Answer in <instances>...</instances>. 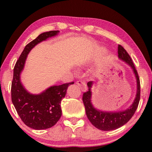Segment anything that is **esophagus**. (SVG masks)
<instances>
[{"instance_id":"obj_1","label":"esophagus","mask_w":152,"mask_h":152,"mask_svg":"<svg viewBox=\"0 0 152 152\" xmlns=\"http://www.w3.org/2000/svg\"><path fill=\"white\" fill-rule=\"evenodd\" d=\"M76 84L80 86V88H81V89H82V91H86V84H85V82H83V81H82V80L77 81Z\"/></svg>"}]
</instances>
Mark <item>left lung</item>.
<instances>
[{
	"mask_svg": "<svg viewBox=\"0 0 152 152\" xmlns=\"http://www.w3.org/2000/svg\"><path fill=\"white\" fill-rule=\"evenodd\" d=\"M118 57L120 60L125 62L130 66L134 72L136 80V94L132 105L124 111H104L99 110L93 106L91 98H92V88L93 82H88L87 86L88 91L84 93L82 100L84 102L86 113L88 119L95 127L102 131H112L117 129L125 124L136 112L138 108L140 96V85L138 72L133 63L132 59L122 45H118Z\"/></svg>",
	"mask_w": 152,
	"mask_h": 152,
	"instance_id": "obj_1",
	"label": "left lung"
}]
</instances>
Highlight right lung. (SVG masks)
<instances>
[{
  "label": "right lung",
  "mask_w": 152,
  "mask_h": 152,
  "mask_svg": "<svg viewBox=\"0 0 152 152\" xmlns=\"http://www.w3.org/2000/svg\"><path fill=\"white\" fill-rule=\"evenodd\" d=\"M59 32V30H54L39 34L25 47L14 68L11 88L12 103L25 124L36 130L50 128L58 122L61 116V101L65 97L68 86L74 82L54 85L39 94H32L25 88L20 81V74L31 50L38 43L57 36Z\"/></svg>",
  "instance_id": "right-lung-1"
}]
</instances>
